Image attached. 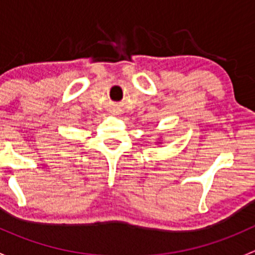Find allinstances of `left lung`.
<instances>
[{
  "label": "left lung",
  "mask_w": 255,
  "mask_h": 255,
  "mask_svg": "<svg viewBox=\"0 0 255 255\" xmlns=\"http://www.w3.org/2000/svg\"><path fill=\"white\" fill-rule=\"evenodd\" d=\"M156 143H158V144H161V142H156Z\"/></svg>",
  "instance_id": "left-lung-1"
}]
</instances>
